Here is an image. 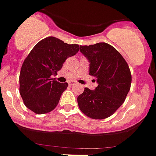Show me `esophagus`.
I'll use <instances>...</instances> for the list:
<instances>
[{"label": "esophagus", "instance_id": "34e87169", "mask_svg": "<svg viewBox=\"0 0 156 156\" xmlns=\"http://www.w3.org/2000/svg\"><path fill=\"white\" fill-rule=\"evenodd\" d=\"M68 83H69V85H70V86H75V85L77 84V83H76V82H75V81H70Z\"/></svg>", "mask_w": 156, "mask_h": 156}]
</instances>
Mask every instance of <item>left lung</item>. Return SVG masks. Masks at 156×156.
Returning <instances> with one entry per match:
<instances>
[{
    "label": "left lung",
    "mask_w": 156,
    "mask_h": 156,
    "mask_svg": "<svg viewBox=\"0 0 156 156\" xmlns=\"http://www.w3.org/2000/svg\"><path fill=\"white\" fill-rule=\"evenodd\" d=\"M80 52L89 61V75L96 78L98 86L95 90L85 88L77 97L79 108L92 119L108 118L122 105L130 91L132 78L128 64L105 42L80 45Z\"/></svg>",
    "instance_id": "1"
}]
</instances>
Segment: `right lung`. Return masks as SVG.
Returning a JSON list of instances; mask_svg holds the SVG:
<instances>
[{
    "instance_id": "obj_1",
    "label": "right lung",
    "mask_w": 156,
    "mask_h": 156,
    "mask_svg": "<svg viewBox=\"0 0 156 156\" xmlns=\"http://www.w3.org/2000/svg\"><path fill=\"white\" fill-rule=\"evenodd\" d=\"M80 50L55 37H48L37 43L23 64L20 74V92L25 105L38 115L48 113L58 105L67 83L52 80L66 59Z\"/></svg>"
}]
</instances>
